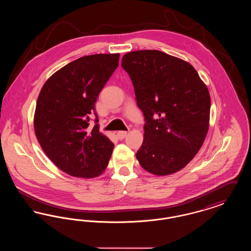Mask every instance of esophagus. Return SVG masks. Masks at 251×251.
Masks as SVG:
<instances>
[{"label": "esophagus", "instance_id": "esophagus-1", "mask_svg": "<svg viewBox=\"0 0 251 251\" xmlns=\"http://www.w3.org/2000/svg\"><path fill=\"white\" fill-rule=\"evenodd\" d=\"M126 134H127V131H120L117 132V136H118V138L120 139V140L123 139L126 136Z\"/></svg>", "mask_w": 251, "mask_h": 251}]
</instances>
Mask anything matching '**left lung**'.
<instances>
[{
	"label": "left lung",
	"instance_id": "8db88e82",
	"mask_svg": "<svg viewBox=\"0 0 251 251\" xmlns=\"http://www.w3.org/2000/svg\"><path fill=\"white\" fill-rule=\"evenodd\" d=\"M145 117L136 158L148 172L165 176L185 167L201 148L209 129L211 98L188 62L156 50L122 57Z\"/></svg>",
	"mask_w": 251,
	"mask_h": 251
}]
</instances>
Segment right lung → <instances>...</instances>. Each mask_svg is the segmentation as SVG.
I'll use <instances>...</instances> for the list:
<instances>
[{
  "label": "right lung",
  "mask_w": 251,
  "mask_h": 251,
  "mask_svg": "<svg viewBox=\"0 0 251 251\" xmlns=\"http://www.w3.org/2000/svg\"><path fill=\"white\" fill-rule=\"evenodd\" d=\"M120 53L92 54L53 73L36 100V138L50 160L67 174L95 178L107 167L114 144L99 131L95 102L119 67ZM95 113L96 126L89 127Z\"/></svg>",
  "instance_id": "1"
}]
</instances>
